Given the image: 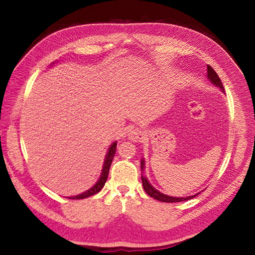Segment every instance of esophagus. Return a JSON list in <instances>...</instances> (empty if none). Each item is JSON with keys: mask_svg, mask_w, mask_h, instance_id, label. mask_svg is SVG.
I'll use <instances>...</instances> for the list:
<instances>
[{"mask_svg": "<svg viewBox=\"0 0 255 255\" xmlns=\"http://www.w3.org/2000/svg\"><path fill=\"white\" fill-rule=\"evenodd\" d=\"M128 139L133 141H139L143 138V132L139 128H130L127 133Z\"/></svg>", "mask_w": 255, "mask_h": 255, "instance_id": "obj_1", "label": "esophagus"}]
</instances>
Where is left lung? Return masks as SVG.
Segmentation results:
<instances>
[{
  "label": "left lung",
  "mask_w": 255,
  "mask_h": 255,
  "mask_svg": "<svg viewBox=\"0 0 255 255\" xmlns=\"http://www.w3.org/2000/svg\"><path fill=\"white\" fill-rule=\"evenodd\" d=\"M207 76L208 79H210V81L216 85V86H218L222 91H225V88H223L222 86V83L219 79V76L217 75V73H216V71L214 70V69L210 66L207 65ZM143 160H141V168H143ZM141 181H142V186H143V189L145 190L146 194H148L150 197L154 198L155 200H158V201H161V202H168V203H173V202H182V201H187V200H190L192 198H195L197 195L195 196H190V197H186V198H175V197H169L167 195H164L161 194V192H159L158 190H156L154 187H152L150 183L148 182V180L145 179L144 176H141Z\"/></svg>",
  "instance_id": "1"
}]
</instances>
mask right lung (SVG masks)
<instances>
[{"mask_svg":"<svg viewBox=\"0 0 255 255\" xmlns=\"http://www.w3.org/2000/svg\"><path fill=\"white\" fill-rule=\"evenodd\" d=\"M116 150H117V142H114V143L111 145V148L109 149V152H107V155H106V157H105V161H104V166H103V169H102L101 176H100V179H99V181L97 182V184L95 185V186L91 187V188L88 189L87 191L83 192V194H81V195H79V196L70 197L69 199L79 200V199L88 198V197H91V196H94V195L98 194V192L103 188V186L105 185V182H106V180H107V176H109L110 168H111V165H112L113 158H114V156H115Z\"/></svg>","mask_w":255,"mask_h":255,"instance_id":"add662e5","label":"right lung"}]
</instances>
